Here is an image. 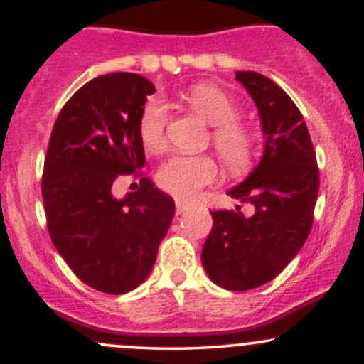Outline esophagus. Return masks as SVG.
I'll use <instances>...</instances> for the list:
<instances>
[{
  "instance_id": "34e87169",
  "label": "esophagus",
  "mask_w": 364,
  "mask_h": 364,
  "mask_svg": "<svg viewBox=\"0 0 364 364\" xmlns=\"http://www.w3.org/2000/svg\"><path fill=\"white\" fill-rule=\"evenodd\" d=\"M188 208H190V203L185 202V200H176V212H178V214H183V212H186Z\"/></svg>"
}]
</instances>
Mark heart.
<instances>
[{"label":"heart","mask_w":364,"mask_h":364,"mask_svg":"<svg viewBox=\"0 0 364 364\" xmlns=\"http://www.w3.org/2000/svg\"><path fill=\"white\" fill-rule=\"evenodd\" d=\"M186 101L214 124L212 144L231 171H245L253 162L257 140L245 124L237 119L240 111L235 99L220 87L212 83H196L186 92ZM169 121V104L161 97L145 102L139 116V135L145 149L157 150L164 145L166 127ZM217 178V166L207 156H171L159 166L156 183L161 190L191 198L200 188L210 185Z\"/></svg>","instance_id":"b5f03b06"}]
</instances>
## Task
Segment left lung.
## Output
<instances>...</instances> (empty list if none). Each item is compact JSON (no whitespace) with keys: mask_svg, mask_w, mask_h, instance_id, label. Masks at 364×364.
<instances>
[{"mask_svg":"<svg viewBox=\"0 0 364 364\" xmlns=\"http://www.w3.org/2000/svg\"><path fill=\"white\" fill-rule=\"evenodd\" d=\"M262 121L260 164L228 195L252 203L253 215L214 210L202 250L203 269L217 286L248 291L272 281L303 248L320 188L316 156L303 114L277 83L257 72H236Z\"/></svg>","mask_w":364,"mask_h":364,"instance_id":"1","label":"left lung"}]
</instances>
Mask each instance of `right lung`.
Listing matches in <instances>:
<instances>
[{"instance_id": "add662e5", "label": "right lung", "mask_w": 364, "mask_h": 364, "mask_svg": "<svg viewBox=\"0 0 364 364\" xmlns=\"http://www.w3.org/2000/svg\"><path fill=\"white\" fill-rule=\"evenodd\" d=\"M154 83L109 73L80 87L54 123L44 161L43 198L53 245L94 289L124 294L149 277L174 217L171 196L140 179L139 191L112 196L121 174L144 168L139 116Z\"/></svg>"}]
</instances>
